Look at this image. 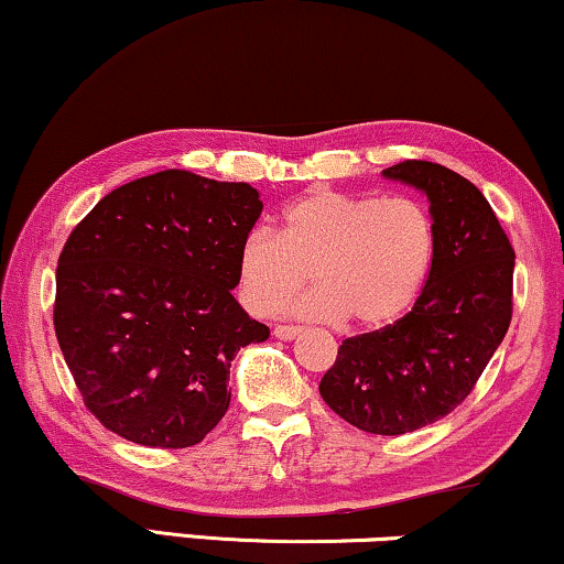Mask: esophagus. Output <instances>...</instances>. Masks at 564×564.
Wrapping results in <instances>:
<instances>
[{
	"instance_id": "34e87169",
	"label": "esophagus",
	"mask_w": 564,
	"mask_h": 564,
	"mask_svg": "<svg viewBox=\"0 0 564 564\" xmlns=\"http://www.w3.org/2000/svg\"><path fill=\"white\" fill-rule=\"evenodd\" d=\"M302 328L300 325H276L274 328V336L280 340H292L295 336H300Z\"/></svg>"
}]
</instances>
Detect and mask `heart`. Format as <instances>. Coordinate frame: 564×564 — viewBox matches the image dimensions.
Wrapping results in <instances>:
<instances>
[{"mask_svg": "<svg viewBox=\"0 0 564 564\" xmlns=\"http://www.w3.org/2000/svg\"><path fill=\"white\" fill-rule=\"evenodd\" d=\"M435 228L412 198H373L317 187L290 203L280 236L254 228L239 247V288L249 310L274 315L307 288L290 313L315 321L350 317L377 328L404 315L432 264Z\"/></svg>", "mask_w": 564, "mask_h": 564, "instance_id": "heart-1", "label": "heart"}]
</instances>
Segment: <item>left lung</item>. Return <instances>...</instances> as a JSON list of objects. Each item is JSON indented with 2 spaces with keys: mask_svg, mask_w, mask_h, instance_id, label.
<instances>
[{
  "mask_svg": "<svg viewBox=\"0 0 564 564\" xmlns=\"http://www.w3.org/2000/svg\"><path fill=\"white\" fill-rule=\"evenodd\" d=\"M430 200L435 249L414 307L387 328L343 340L321 397L371 435H404L451 414L509 330L513 249L484 193L437 162L381 173Z\"/></svg>",
  "mask_w": 564,
  "mask_h": 564,
  "instance_id": "1",
  "label": "left lung"
}]
</instances>
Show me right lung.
<instances>
[{
    "mask_svg": "<svg viewBox=\"0 0 564 564\" xmlns=\"http://www.w3.org/2000/svg\"><path fill=\"white\" fill-rule=\"evenodd\" d=\"M262 200L249 183L162 170L96 203L55 272V336L88 412L147 447L200 443L228 410V369L269 338L231 290Z\"/></svg>",
    "mask_w": 564,
    "mask_h": 564,
    "instance_id": "1",
    "label": "right lung"
}]
</instances>
